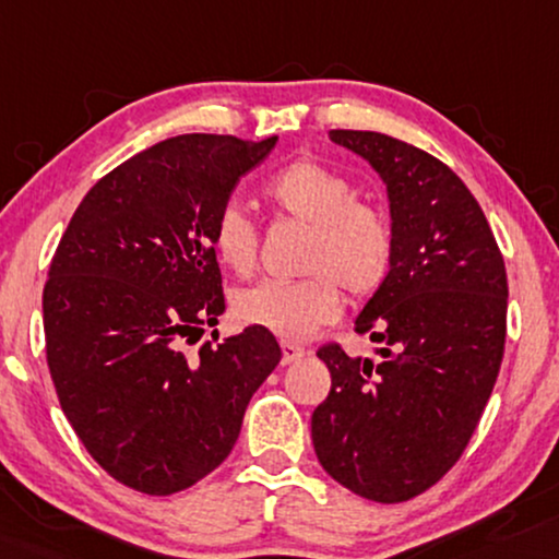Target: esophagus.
Instances as JSON below:
<instances>
[{"label": "esophagus", "mask_w": 559, "mask_h": 559, "mask_svg": "<svg viewBox=\"0 0 559 559\" xmlns=\"http://www.w3.org/2000/svg\"><path fill=\"white\" fill-rule=\"evenodd\" d=\"M281 361L283 365H290V361H298L301 359L304 355H306V349L304 347H298V344H290V342H283L281 344Z\"/></svg>", "instance_id": "obj_1"}]
</instances>
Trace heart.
I'll return each instance as SVG.
<instances>
[{"label": "heart", "mask_w": 559, "mask_h": 559, "mask_svg": "<svg viewBox=\"0 0 559 559\" xmlns=\"http://www.w3.org/2000/svg\"><path fill=\"white\" fill-rule=\"evenodd\" d=\"M263 194L276 215L306 225L301 271L309 276L242 288L233 298V313L240 324L265 329L278 340H309L340 317V286L355 301H365L384 286L395 263V225L380 204L355 200L347 175L313 156L286 164ZM212 250L238 276L253 273L258 233L235 204L217 212Z\"/></svg>", "instance_id": "obj_1"}]
</instances>
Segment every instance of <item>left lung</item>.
<instances>
[{
	"mask_svg": "<svg viewBox=\"0 0 559 559\" xmlns=\"http://www.w3.org/2000/svg\"><path fill=\"white\" fill-rule=\"evenodd\" d=\"M388 185L395 263L355 332L382 361L329 342L332 390L311 415L319 463L369 501L420 497L455 466L489 403L507 342V269L468 187L423 148L334 129Z\"/></svg>",
	"mask_w": 559,
	"mask_h": 559,
	"instance_id": "obj_1",
	"label": "left lung"
}]
</instances>
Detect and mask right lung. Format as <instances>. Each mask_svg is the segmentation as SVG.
I'll use <instances>...</instances> for the list:
<instances>
[{
	"label": "right lung",
	"instance_id": "1",
	"mask_svg": "<svg viewBox=\"0 0 559 559\" xmlns=\"http://www.w3.org/2000/svg\"><path fill=\"white\" fill-rule=\"evenodd\" d=\"M276 141H159L91 187L55 250L43 290L55 392L93 461L133 491L169 497L215 471L281 361L258 326L185 349L225 311L217 212Z\"/></svg>",
	"mask_w": 559,
	"mask_h": 559
}]
</instances>
